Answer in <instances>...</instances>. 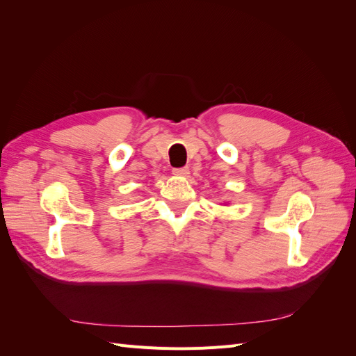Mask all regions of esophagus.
<instances>
[{"label": "esophagus", "instance_id": "1", "mask_svg": "<svg viewBox=\"0 0 356 356\" xmlns=\"http://www.w3.org/2000/svg\"><path fill=\"white\" fill-rule=\"evenodd\" d=\"M172 174L177 175V177L186 178V177H188V174H190V169H188V168H178V169H174V170H172Z\"/></svg>", "mask_w": 356, "mask_h": 356}]
</instances>
